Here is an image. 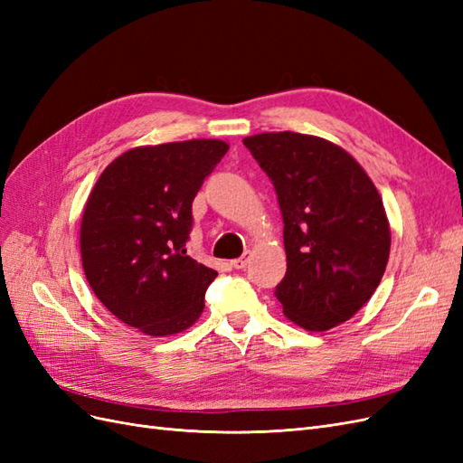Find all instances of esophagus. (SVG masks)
I'll return each instance as SVG.
<instances>
[{
	"label": "esophagus",
	"instance_id": "1",
	"mask_svg": "<svg viewBox=\"0 0 463 463\" xmlns=\"http://www.w3.org/2000/svg\"><path fill=\"white\" fill-rule=\"evenodd\" d=\"M249 259H250V253H245L241 259L232 260V266H233V269H237V270H241V269H245V266H247Z\"/></svg>",
	"mask_w": 463,
	"mask_h": 463
}]
</instances>
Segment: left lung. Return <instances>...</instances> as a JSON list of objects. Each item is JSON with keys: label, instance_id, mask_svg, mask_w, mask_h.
Masks as SVG:
<instances>
[{"label": "left lung", "instance_id": "left-lung-1", "mask_svg": "<svg viewBox=\"0 0 463 463\" xmlns=\"http://www.w3.org/2000/svg\"><path fill=\"white\" fill-rule=\"evenodd\" d=\"M272 179L284 216L288 270L274 296L309 332L352 318L378 288L390 257V223L361 164L326 138L293 131L245 137Z\"/></svg>", "mask_w": 463, "mask_h": 463}]
</instances>
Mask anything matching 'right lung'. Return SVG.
I'll return each instance as SVG.
<instances>
[{"instance_id":"right-lung-1","label":"right lung","mask_w":463,"mask_h":463,"mask_svg":"<svg viewBox=\"0 0 463 463\" xmlns=\"http://www.w3.org/2000/svg\"><path fill=\"white\" fill-rule=\"evenodd\" d=\"M228 148L218 138L135 146L98 177L80 220L82 270L125 325L162 338L199 320L218 272L187 255L191 204Z\"/></svg>"}]
</instances>
